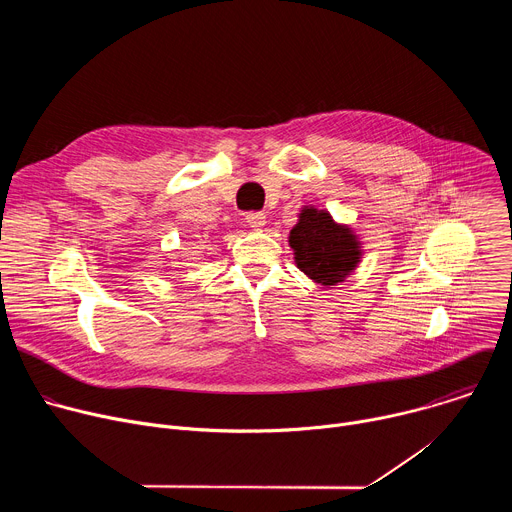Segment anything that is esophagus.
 Here are the masks:
<instances>
[{"instance_id": "esophagus-1", "label": "esophagus", "mask_w": 512, "mask_h": 512, "mask_svg": "<svg viewBox=\"0 0 512 512\" xmlns=\"http://www.w3.org/2000/svg\"><path fill=\"white\" fill-rule=\"evenodd\" d=\"M245 223L251 227V229H261L265 225V214L259 212V210H251L245 214Z\"/></svg>"}]
</instances>
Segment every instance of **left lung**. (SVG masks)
Masks as SVG:
<instances>
[{"label":"left lung","mask_w":512,"mask_h":512,"mask_svg":"<svg viewBox=\"0 0 512 512\" xmlns=\"http://www.w3.org/2000/svg\"><path fill=\"white\" fill-rule=\"evenodd\" d=\"M296 265L316 283L344 281L360 261V243L344 225L334 223L326 210L306 206L298 225L289 233Z\"/></svg>","instance_id":"obj_1"}]
</instances>
